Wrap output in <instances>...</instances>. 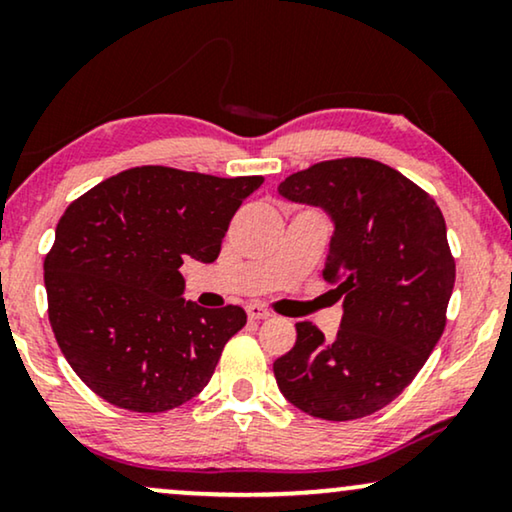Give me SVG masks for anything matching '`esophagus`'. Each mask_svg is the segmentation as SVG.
I'll return each mask as SVG.
<instances>
[{"instance_id": "obj_1", "label": "esophagus", "mask_w": 512, "mask_h": 512, "mask_svg": "<svg viewBox=\"0 0 512 512\" xmlns=\"http://www.w3.org/2000/svg\"><path fill=\"white\" fill-rule=\"evenodd\" d=\"M247 314H249V319L261 321V319H268L270 317V310H268V307H263L261 303H249L247 305Z\"/></svg>"}]
</instances>
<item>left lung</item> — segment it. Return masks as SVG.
<instances>
[{"label":"left lung","mask_w":512,"mask_h":512,"mask_svg":"<svg viewBox=\"0 0 512 512\" xmlns=\"http://www.w3.org/2000/svg\"><path fill=\"white\" fill-rule=\"evenodd\" d=\"M277 191L331 216L324 279L342 298L333 340L312 321L296 324V345L272 366L277 387L328 422L373 415L415 380L443 335L454 289L443 212L408 177L370 158L317 163Z\"/></svg>","instance_id":"8db88e82"}]
</instances>
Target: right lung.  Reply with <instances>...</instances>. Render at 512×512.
Listing matches in <instances>:
<instances>
[{
    "instance_id": "right-lung-1",
    "label": "right lung",
    "mask_w": 512,
    "mask_h": 512,
    "mask_svg": "<svg viewBox=\"0 0 512 512\" xmlns=\"http://www.w3.org/2000/svg\"><path fill=\"white\" fill-rule=\"evenodd\" d=\"M263 177L132 167L65 209L44 261L48 319L74 373L132 412L179 408L207 387L247 324L237 305L184 300V258L214 263Z\"/></svg>"
}]
</instances>
